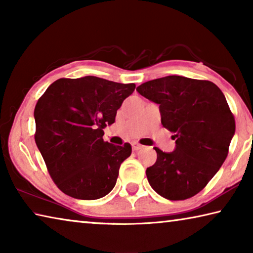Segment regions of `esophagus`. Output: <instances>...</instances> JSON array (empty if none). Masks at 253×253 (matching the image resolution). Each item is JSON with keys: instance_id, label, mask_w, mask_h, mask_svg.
I'll list each match as a JSON object with an SVG mask.
<instances>
[{"instance_id": "esophagus-1", "label": "esophagus", "mask_w": 253, "mask_h": 253, "mask_svg": "<svg viewBox=\"0 0 253 253\" xmlns=\"http://www.w3.org/2000/svg\"><path fill=\"white\" fill-rule=\"evenodd\" d=\"M131 147H132V151L136 152V151H139V149H142L144 146H143V145L138 144V143H132Z\"/></svg>"}]
</instances>
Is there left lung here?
I'll use <instances>...</instances> for the list:
<instances>
[{"label": "left lung", "mask_w": 253, "mask_h": 253, "mask_svg": "<svg viewBox=\"0 0 253 253\" xmlns=\"http://www.w3.org/2000/svg\"><path fill=\"white\" fill-rule=\"evenodd\" d=\"M160 105L162 125L174 132L176 147L146 169L153 190L170 201L190 199L207 186L223 164L235 122L223 92L208 80L168 76L136 89Z\"/></svg>", "instance_id": "8db88e82"}]
</instances>
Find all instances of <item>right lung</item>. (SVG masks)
Wrapping results in <instances>:
<instances>
[{
  "label": "right lung",
  "instance_id": "1",
  "mask_svg": "<svg viewBox=\"0 0 253 253\" xmlns=\"http://www.w3.org/2000/svg\"><path fill=\"white\" fill-rule=\"evenodd\" d=\"M135 87L93 76L61 78L38 100L34 139L51 178L65 194L97 200L114 188L131 146L105 142L102 129L115 123Z\"/></svg>",
  "mask_w": 253,
  "mask_h": 253
}]
</instances>
